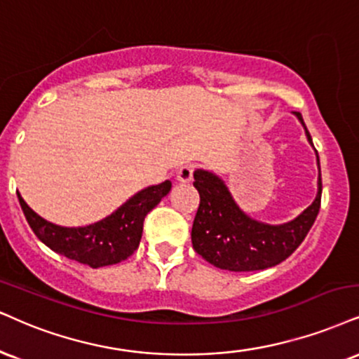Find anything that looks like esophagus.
Returning <instances> with one entry per match:
<instances>
[{
	"label": "esophagus",
	"instance_id": "obj_1",
	"mask_svg": "<svg viewBox=\"0 0 359 359\" xmlns=\"http://www.w3.org/2000/svg\"><path fill=\"white\" fill-rule=\"evenodd\" d=\"M193 172H194L193 165H183L178 170V175H176V178H178L180 183H191Z\"/></svg>",
	"mask_w": 359,
	"mask_h": 359
}]
</instances>
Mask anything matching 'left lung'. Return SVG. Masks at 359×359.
Here are the masks:
<instances>
[{"instance_id":"1","label":"left lung","mask_w":359,"mask_h":359,"mask_svg":"<svg viewBox=\"0 0 359 359\" xmlns=\"http://www.w3.org/2000/svg\"><path fill=\"white\" fill-rule=\"evenodd\" d=\"M294 116L302 121L313 146L302 114L294 111ZM316 163L320 166L318 151ZM193 176L194 188L200 193V206L191 229L193 248L208 263L226 271H258L280 264L302 245L320 211L321 171L315 201L302 215L283 224L261 223L248 216L215 172L196 170Z\"/></svg>"}]
</instances>
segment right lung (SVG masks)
<instances>
[{"mask_svg": "<svg viewBox=\"0 0 359 359\" xmlns=\"http://www.w3.org/2000/svg\"><path fill=\"white\" fill-rule=\"evenodd\" d=\"M171 181L141 189L116 211L88 226H57L34 213L18 193L21 210L31 229L48 248L91 268L125 261L138 250L146 215L170 193Z\"/></svg>", "mask_w": 359, "mask_h": 359, "instance_id": "1", "label": "right lung"}]
</instances>
